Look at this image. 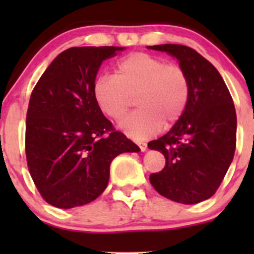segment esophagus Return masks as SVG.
<instances>
[{
	"label": "esophagus",
	"mask_w": 254,
	"mask_h": 254,
	"mask_svg": "<svg viewBox=\"0 0 254 254\" xmlns=\"http://www.w3.org/2000/svg\"><path fill=\"white\" fill-rule=\"evenodd\" d=\"M137 145H139L140 150H141L142 152H143V151L147 150V143H146V142H137Z\"/></svg>",
	"instance_id": "esophagus-1"
}]
</instances>
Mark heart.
Instances as JSON below:
<instances>
[{"label": "heart", "instance_id": "obj_1", "mask_svg": "<svg viewBox=\"0 0 254 254\" xmlns=\"http://www.w3.org/2000/svg\"><path fill=\"white\" fill-rule=\"evenodd\" d=\"M93 96L99 109L117 122L135 98L140 109L119 127L131 139L145 140L183 117L190 98V83L179 66L151 54L132 53L118 61L115 76L102 75L96 79Z\"/></svg>", "mask_w": 254, "mask_h": 254}]
</instances>
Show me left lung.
<instances>
[{"mask_svg":"<svg viewBox=\"0 0 254 254\" xmlns=\"http://www.w3.org/2000/svg\"><path fill=\"white\" fill-rule=\"evenodd\" d=\"M175 56L190 83L183 117L162 137L148 142L165 155L166 166L150 182L165 198L196 204L211 198L236 150L237 118L232 97L219 71L194 49L178 44L148 47Z\"/></svg>","mask_w":254,"mask_h":254,"instance_id":"left-lung-1","label":"left lung"}]
</instances>
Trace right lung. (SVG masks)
<instances>
[{
  "mask_svg": "<svg viewBox=\"0 0 254 254\" xmlns=\"http://www.w3.org/2000/svg\"><path fill=\"white\" fill-rule=\"evenodd\" d=\"M119 47L70 48L35 84L25 123V156L35 187L60 209L82 206L108 186L112 161L140 148L115 131L93 96L102 63Z\"/></svg>",
  "mask_w": 254,
  "mask_h": 254,
  "instance_id": "1",
  "label": "right lung"
}]
</instances>
